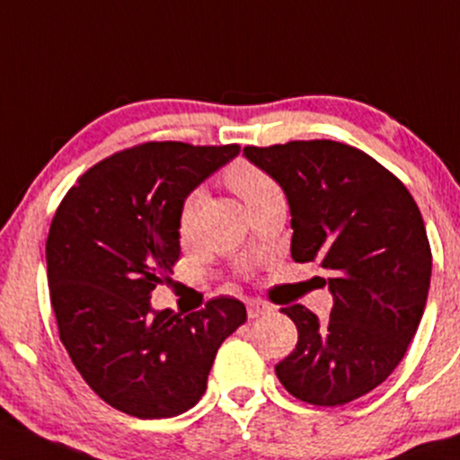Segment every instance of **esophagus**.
<instances>
[{"mask_svg":"<svg viewBox=\"0 0 460 460\" xmlns=\"http://www.w3.org/2000/svg\"><path fill=\"white\" fill-rule=\"evenodd\" d=\"M272 311H274L272 304H268L263 300H251V302H248V317H251V319L263 317V314H268Z\"/></svg>","mask_w":460,"mask_h":460,"instance_id":"esophagus-1","label":"esophagus"}]
</instances>
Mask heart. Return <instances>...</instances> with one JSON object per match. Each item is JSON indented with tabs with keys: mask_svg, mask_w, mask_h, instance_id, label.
<instances>
[{
	"mask_svg": "<svg viewBox=\"0 0 460 460\" xmlns=\"http://www.w3.org/2000/svg\"><path fill=\"white\" fill-rule=\"evenodd\" d=\"M225 180L226 184H229L234 190L240 195L242 201L248 206H252V203L261 201V199L270 197V195H279V184L265 173L263 169H259L257 164L252 163H246V160H237V163L231 164L229 169H226L225 173ZM199 199H201V192H190V195L186 197L184 206H181V212H180V231L181 235H186L188 231H190V225H192V218H195V212H197V206H199Z\"/></svg>",
	"mask_w": 460,
	"mask_h": 460,
	"instance_id": "b5f03b06",
	"label": "heart"
}]
</instances>
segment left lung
Listing matches in <instances>:
<instances>
[{"instance_id":"left-lung-1","label":"left lung","mask_w":460,"mask_h":460,"mask_svg":"<svg viewBox=\"0 0 460 460\" xmlns=\"http://www.w3.org/2000/svg\"><path fill=\"white\" fill-rule=\"evenodd\" d=\"M244 154L283 188L293 261H317L334 300L328 321L302 304L283 308L297 345L276 377L311 405L356 401L390 377L422 319L433 268L422 214L396 175L345 143L289 141Z\"/></svg>"}]
</instances>
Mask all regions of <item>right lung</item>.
<instances>
[{"label": "right lung", "mask_w": 460, "mask_h": 460, "mask_svg": "<svg viewBox=\"0 0 460 460\" xmlns=\"http://www.w3.org/2000/svg\"><path fill=\"white\" fill-rule=\"evenodd\" d=\"M240 146L149 141L101 160L53 216L47 276L59 341L85 384L128 416L171 418L195 407L216 351L246 321L244 304L154 311L149 297L180 259V212Z\"/></svg>", "instance_id": "1"}]
</instances>
